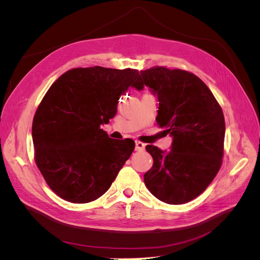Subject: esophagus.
Instances as JSON below:
<instances>
[{
	"label": "esophagus",
	"mask_w": 260,
	"mask_h": 260,
	"mask_svg": "<svg viewBox=\"0 0 260 260\" xmlns=\"http://www.w3.org/2000/svg\"><path fill=\"white\" fill-rule=\"evenodd\" d=\"M144 148H145V144L144 143L140 142V141H136V151L141 152V151H143Z\"/></svg>",
	"instance_id": "obj_1"
}]
</instances>
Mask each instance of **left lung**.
Masks as SVG:
<instances>
[{"mask_svg": "<svg viewBox=\"0 0 260 260\" xmlns=\"http://www.w3.org/2000/svg\"><path fill=\"white\" fill-rule=\"evenodd\" d=\"M144 85L158 99L157 124L172 137L170 151L146 145L154 164L144 183L164 203H187L206 190L221 167L222 109L208 86L185 70L161 66L142 70L137 89Z\"/></svg>", "mask_w": 260, "mask_h": 260, "instance_id": "obj_1", "label": "left lung"}]
</instances>
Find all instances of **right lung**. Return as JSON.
<instances>
[{
  "label": "right lung",
  "instance_id": "obj_1",
  "mask_svg": "<svg viewBox=\"0 0 260 260\" xmlns=\"http://www.w3.org/2000/svg\"><path fill=\"white\" fill-rule=\"evenodd\" d=\"M136 69L74 68L46 92L32 122L35 160L45 182L70 203L95 201L111 187L135 149L101 129L117 113L118 100L140 85Z\"/></svg>",
  "mask_w": 260,
  "mask_h": 260
}]
</instances>
